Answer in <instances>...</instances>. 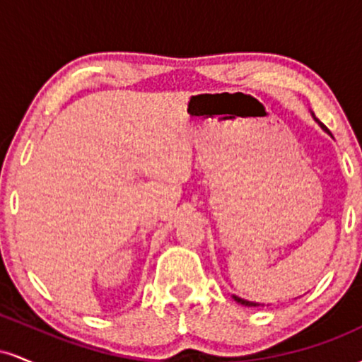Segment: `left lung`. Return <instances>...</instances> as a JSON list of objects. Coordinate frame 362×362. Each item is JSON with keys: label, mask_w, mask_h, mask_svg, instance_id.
I'll return each instance as SVG.
<instances>
[{"label": "left lung", "mask_w": 362, "mask_h": 362, "mask_svg": "<svg viewBox=\"0 0 362 362\" xmlns=\"http://www.w3.org/2000/svg\"><path fill=\"white\" fill-rule=\"evenodd\" d=\"M318 124H320V126H322L323 129H325V131H328V129L325 127V126H323V124L322 122H320V120H318ZM235 301H238V303H242V305H245V306H259V305H257V303H252V301H247V300H242V298H238V296H235Z\"/></svg>", "instance_id": "1"}]
</instances>
